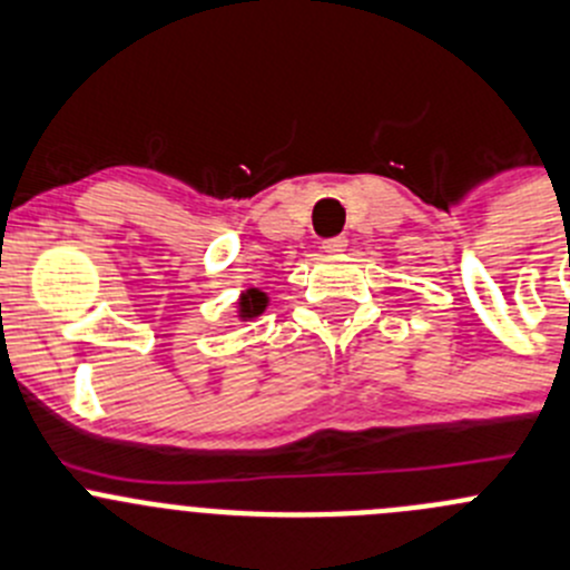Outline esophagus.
<instances>
[{
    "label": "esophagus",
    "instance_id": "esophagus-1",
    "mask_svg": "<svg viewBox=\"0 0 570 570\" xmlns=\"http://www.w3.org/2000/svg\"><path fill=\"white\" fill-rule=\"evenodd\" d=\"M346 244H348L346 238H330L321 244V249H324L326 255H341V252H346Z\"/></svg>",
    "mask_w": 570,
    "mask_h": 570
}]
</instances>
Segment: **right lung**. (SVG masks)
<instances>
[{
    "label": "right lung",
    "instance_id": "add662e5",
    "mask_svg": "<svg viewBox=\"0 0 570 570\" xmlns=\"http://www.w3.org/2000/svg\"><path fill=\"white\" fill-rule=\"evenodd\" d=\"M268 302H272V298H268L266 291H261V287H246V291L238 296V318L240 321L257 318V315L266 313Z\"/></svg>",
    "mask_w": 570,
    "mask_h": 570
}]
</instances>
